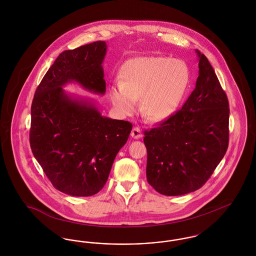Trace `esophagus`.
Returning a JSON list of instances; mask_svg holds the SVG:
<instances>
[{
	"label": "esophagus",
	"instance_id": "esophagus-1",
	"mask_svg": "<svg viewBox=\"0 0 256 256\" xmlns=\"http://www.w3.org/2000/svg\"><path fill=\"white\" fill-rule=\"evenodd\" d=\"M132 134V137L134 138V139H139V138L142 137L141 130H140V128H138V126L134 128V130H132V134Z\"/></svg>",
	"mask_w": 256,
	"mask_h": 256
}]
</instances>
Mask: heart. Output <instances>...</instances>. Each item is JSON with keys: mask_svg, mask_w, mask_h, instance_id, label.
I'll list each match as a JSON object with an SVG mask.
<instances>
[{"mask_svg": "<svg viewBox=\"0 0 256 256\" xmlns=\"http://www.w3.org/2000/svg\"><path fill=\"white\" fill-rule=\"evenodd\" d=\"M189 84V71L178 60L141 56L128 61L120 73V82L111 88L116 110L130 115L140 100V110L148 120L158 122L178 108Z\"/></svg>", "mask_w": 256, "mask_h": 256, "instance_id": "b5f03b06", "label": "heart"}]
</instances>
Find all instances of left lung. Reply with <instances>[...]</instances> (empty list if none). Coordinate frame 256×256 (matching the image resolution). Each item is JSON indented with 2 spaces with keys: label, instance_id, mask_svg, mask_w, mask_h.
Segmentation results:
<instances>
[{
  "label": "left lung",
  "instance_id": "obj_1",
  "mask_svg": "<svg viewBox=\"0 0 256 256\" xmlns=\"http://www.w3.org/2000/svg\"><path fill=\"white\" fill-rule=\"evenodd\" d=\"M196 52L200 70L195 89L182 110L144 132L146 180L162 195L200 189L228 146V100L206 56Z\"/></svg>",
  "mask_w": 256,
  "mask_h": 256
}]
</instances>
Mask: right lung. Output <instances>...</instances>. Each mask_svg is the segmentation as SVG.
Masks as SVG:
<instances>
[{
    "mask_svg": "<svg viewBox=\"0 0 256 256\" xmlns=\"http://www.w3.org/2000/svg\"><path fill=\"white\" fill-rule=\"evenodd\" d=\"M106 54L104 41L62 52L32 100V152L52 186L68 195L89 196L102 189L132 130L130 122L104 117L91 100L69 97L62 89L74 82L104 95Z\"/></svg>",
    "mask_w": 256,
    "mask_h": 256,
    "instance_id": "add662e5",
    "label": "right lung"
}]
</instances>
